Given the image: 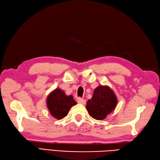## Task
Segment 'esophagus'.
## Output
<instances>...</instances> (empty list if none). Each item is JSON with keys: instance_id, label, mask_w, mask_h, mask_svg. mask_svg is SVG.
Instances as JSON below:
<instances>
[{"instance_id": "34e87169", "label": "esophagus", "mask_w": 160, "mask_h": 160, "mask_svg": "<svg viewBox=\"0 0 160 160\" xmlns=\"http://www.w3.org/2000/svg\"><path fill=\"white\" fill-rule=\"evenodd\" d=\"M77 101H78V103H81V104H85V103H86V101H85V99H84L82 98H78Z\"/></svg>"}]
</instances>
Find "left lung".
Masks as SVG:
<instances>
[{
  "label": "left lung",
  "instance_id": "obj_1",
  "mask_svg": "<svg viewBox=\"0 0 160 160\" xmlns=\"http://www.w3.org/2000/svg\"><path fill=\"white\" fill-rule=\"evenodd\" d=\"M117 99L113 91L107 86L98 87L93 95L87 103L86 108L91 117L97 120H103L114 110Z\"/></svg>",
  "mask_w": 160,
  "mask_h": 160
}]
</instances>
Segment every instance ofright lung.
Masks as SVG:
<instances>
[{"mask_svg":"<svg viewBox=\"0 0 160 160\" xmlns=\"http://www.w3.org/2000/svg\"><path fill=\"white\" fill-rule=\"evenodd\" d=\"M46 103L51 115L57 119L66 117L70 108L77 104L72 95H66L60 88H56L48 95Z\"/></svg>","mask_w":160,"mask_h":160,"instance_id":"right-lung-1","label":"right lung"}]
</instances>
